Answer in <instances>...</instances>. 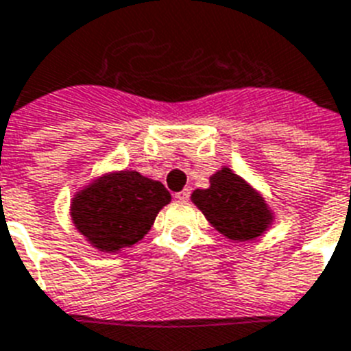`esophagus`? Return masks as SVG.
<instances>
[{"instance_id":"1","label":"esophagus","mask_w":351,"mask_h":351,"mask_svg":"<svg viewBox=\"0 0 351 351\" xmlns=\"http://www.w3.org/2000/svg\"><path fill=\"white\" fill-rule=\"evenodd\" d=\"M176 199H179V201H188V199H190V190H188V188H184V190L178 192L176 193Z\"/></svg>"}]
</instances>
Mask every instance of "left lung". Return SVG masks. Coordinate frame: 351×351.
<instances>
[{
  "label": "left lung",
  "instance_id": "8db88e82",
  "mask_svg": "<svg viewBox=\"0 0 351 351\" xmlns=\"http://www.w3.org/2000/svg\"><path fill=\"white\" fill-rule=\"evenodd\" d=\"M192 201L210 224L231 240H254L273 222L263 197L230 169L213 173L210 188L195 190Z\"/></svg>",
  "mask_w": 351,
  "mask_h": 351
}]
</instances>
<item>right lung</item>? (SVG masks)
Listing matches in <instances>:
<instances>
[{
    "instance_id": "add662e5",
    "label": "right lung",
    "mask_w": 351,
    "mask_h": 351,
    "mask_svg": "<svg viewBox=\"0 0 351 351\" xmlns=\"http://www.w3.org/2000/svg\"><path fill=\"white\" fill-rule=\"evenodd\" d=\"M170 199L159 181L121 170L80 190L71 202V219L91 245L104 253H117L143 239Z\"/></svg>"
}]
</instances>
